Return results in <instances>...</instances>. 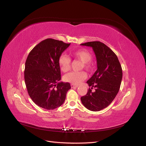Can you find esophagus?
<instances>
[{"label": "esophagus", "mask_w": 146, "mask_h": 146, "mask_svg": "<svg viewBox=\"0 0 146 146\" xmlns=\"http://www.w3.org/2000/svg\"><path fill=\"white\" fill-rule=\"evenodd\" d=\"M71 87H72V88H76L78 87V85H73V84H72V85H71Z\"/></svg>", "instance_id": "esophagus-1"}]
</instances>
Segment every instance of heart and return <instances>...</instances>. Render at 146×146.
<instances>
[{
	"mask_svg": "<svg viewBox=\"0 0 146 146\" xmlns=\"http://www.w3.org/2000/svg\"><path fill=\"white\" fill-rule=\"evenodd\" d=\"M70 54L74 58L82 61L83 66L86 69L91 70L94 68L91 60L92 55L91 53L86 49H78L71 52ZM58 64L60 70L62 72H67L70 67V59L64 54L61 55L58 58ZM87 77L86 72H70L66 74L64 76V81L70 83L73 85H78L82 81L85 80Z\"/></svg>",
	"mask_w": 146,
	"mask_h": 146,
	"instance_id": "b5f03b06",
	"label": "heart"
}]
</instances>
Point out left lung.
<instances>
[{
  "label": "left lung",
  "mask_w": 146,
  "mask_h": 146,
  "mask_svg": "<svg viewBox=\"0 0 146 146\" xmlns=\"http://www.w3.org/2000/svg\"><path fill=\"white\" fill-rule=\"evenodd\" d=\"M91 47L97 60V69L86 83L91 86L81 98L82 104L89 110L98 111L107 107L118 93L122 78V70L117 56L112 50L100 41L81 44ZM95 88V91L92 89Z\"/></svg>",
  "instance_id": "obj_1"
}]
</instances>
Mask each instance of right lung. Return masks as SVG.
I'll list each match as a JSON object with an SVG mask.
<instances>
[{"label":"right lung","mask_w":146,"mask_h":146,"mask_svg":"<svg viewBox=\"0 0 146 146\" xmlns=\"http://www.w3.org/2000/svg\"><path fill=\"white\" fill-rule=\"evenodd\" d=\"M70 44L48 38L31 50L25 61L24 79L30 98L39 107L54 110L62 105L70 89L60 82L58 58Z\"/></svg>","instance_id":"1"}]
</instances>
